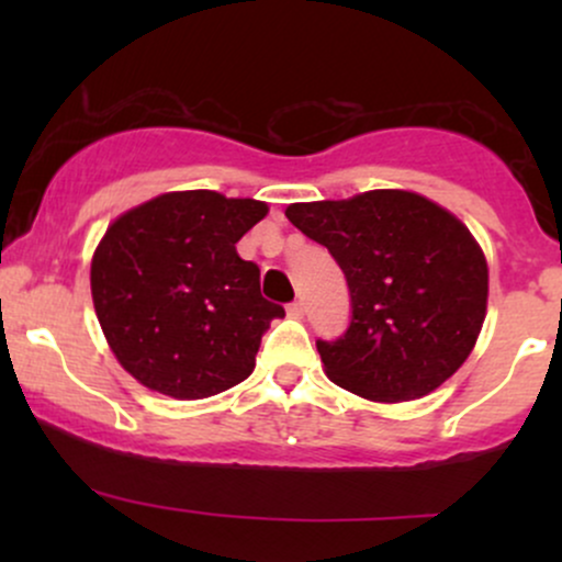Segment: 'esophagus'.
<instances>
[{"mask_svg": "<svg viewBox=\"0 0 562 562\" xmlns=\"http://www.w3.org/2000/svg\"><path fill=\"white\" fill-rule=\"evenodd\" d=\"M303 312H306V306H303V301H293V303H290V306H288V317H293V319H301Z\"/></svg>", "mask_w": 562, "mask_h": 562, "instance_id": "1", "label": "esophagus"}]
</instances>
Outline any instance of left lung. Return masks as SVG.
Segmentation results:
<instances>
[{
  "label": "left lung",
  "mask_w": 562,
  "mask_h": 562,
  "mask_svg": "<svg viewBox=\"0 0 562 562\" xmlns=\"http://www.w3.org/2000/svg\"><path fill=\"white\" fill-rule=\"evenodd\" d=\"M285 216L330 250L351 293L346 333L317 340L335 385L409 402L460 370L488 299L486 259L460 218L406 190L293 203Z\"/></svg>",
  "instance_id": "obj_1"
}]
</instances>
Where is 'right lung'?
Returning <instances> with one entry per match:
<instances>
[{
  "label": "right lung",
  "mask_w": 562,
  "mask_h": 562,
  "mask_svg": "<svg viewBox=\"0 0 562 562\" xmlns=\"http://www.w3.org/2000/svg\"><path fill=\"white\" fill-rule=\"evenodd\" d=\"M267 203L214 190L166 192L108 227L92 301L121 367L164 396L205 398L254 372L261 335L285 308L261 295L235 243Z\"/></svg>",
  "instance_id": "1"
}]
</instances>
